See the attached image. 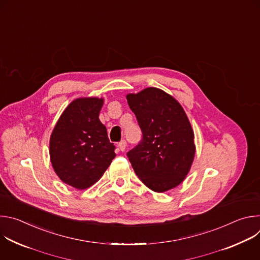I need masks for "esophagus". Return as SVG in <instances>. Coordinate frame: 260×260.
<instances>
[{"label":"esophagus","instance_id":"obj_1","mask_svg":"<svg viewBox=\"0 0 260 260\" xmlns=\"http://www.w3.org/2000/svg\"><path fill=\"white\" fill-rule=\"evenodd\" d=\"M118 147H119L120 151H124V150H125V148H126V142H125L124 140H122L121 142H119Z\"/></svg>","mask_w":260,"mask_h":260}]
</instances>
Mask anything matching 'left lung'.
I'll list each match as a JSON object with an SVG mask.
<instances>
[{"label": "left lung", "instance_id": "obj_1", "mask_svg": "<svg viewBox=\"0 0 260 260\" xmlns=\"http://www.w3.org/2000/svg\"><path fill=\"white\" fill-rule=\"evenodd\" d=\"M126 100L142 131V141L126 154L135 173L155 192L178 186L196 154L186 113L172 95L155 87L128 93Z\"/></svg>", "mask_w": 260, "mask_h": 260}]
</instances>
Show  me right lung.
Here are the masks:
<instances>
[{"instance_id": "add662e5", "label": "right lung", "mask_w": 260, "mask_h": 260, "mask_svg": "<svg viewBox=\"0 0 260 260\" xmlns=\"http://www.w3.org/2000/svg\"><path fill=\"white\" fill-rule=\"evenodd\" d=\"M104 99L74 100L57 120L49 142L50 160L59 179L77 189L93 185L116 156L99 115Z\"/></svg>"}]
</instances>
